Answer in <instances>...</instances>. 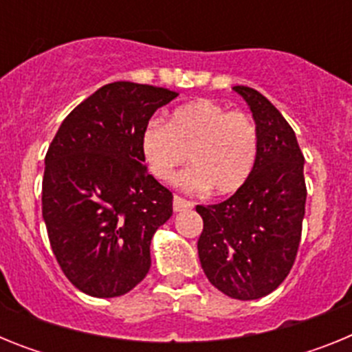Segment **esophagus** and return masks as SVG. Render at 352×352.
Instances as JSON below:
<instances>
[{"mask_svg":"<svg viewBox=\"0 0 352 352\" xmlns=\"http://www.w3.org/2000/svg\"><path fill=\"white\" fill-rule=\"evenodd\" d=\"M192 206H194V203H190V201H186V199L179 197V195H174V199H173V208H174V211L190 210Z\"/></svg>","mask_w":352,"mask_h":352,"instance_id":"esophagus-1","label":"esophagus"}]
</instances>
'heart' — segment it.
<instances>
[{"label":"heart","mask_w":352,"mask_h":352,"mask_svg":"<svg viewBox=\"0 0 352 352\" xmlns=\"http://www.w3.org/2000/svg\"><path fill=\"white\" fill-rule=\"evenodd\" d=\"M141 153L158 182H169L188 155L190 169L176 185L190 192L231 195L250 179L259 155V132L248 114L201 98L179 105L167 123L151 120L141 133Z\"/></svg>","instance_id":"heart-1"}]
</instances>
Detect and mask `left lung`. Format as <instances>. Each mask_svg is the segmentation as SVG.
Segmentation results:
<instances>
[{
	"label": "left lung",
	"mask_w": 352,
	"mask_h": 352,
	"mask_svg": "<svg viewBox=\"0 0 352 352\" xmlns=\"http://www.w3.org/2000/svg\"><path fill=\"white\" fill-rule=\"evenodd\" d=\"M252 111L259 155L241 190L219 204L197 206V241L208 280L234 300H259L291 272L300 247L307 186L296 133L275 105L248 86H234Z\"/></svg>",
	"instance_id": "left-lung-1"
}]
</instances>
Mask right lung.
I'll return each instance as SVG.
<instances>
[{"mask_svg":"<svg viewBox=\"0 0 352 352\" xmlns=\"http://www.w3.org/2000/svg\"><path fill=\"white\" fill-rule=\"evenodd\" d=\"M176 91L118 80L80 102L45 155L42 214L68 280L95 298L132 291L149 245L173 214V194L148 174L141 133Z\"/></svg>","mask_w":352,"mask_h":352,"instance_id":"add662e5","label":"right lung"}]
</instances>
